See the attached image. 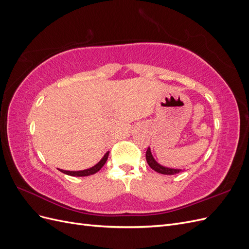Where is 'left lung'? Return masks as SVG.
<instances>
[{
    "instance_id": "1",
    "label": "left lung",
    "mask_w": 249,
    "mask_h": 249,
    "mask_svg": "<svg viewBox=\"0 0 249 249\" xmlns=\"http://www.w3.org/2000/svg\"><path fill=\"white\" fill-rule=\"evenodd\" d=\"M145 157H146V161H147V164L149 165V167L152 168V169H154L155 171H157L158 173H162V175H177V173H179L180 171H182V169L165 167V166H163V165L158 163L155 160V158L153 157L152 150H150L149 147L146 150Z\"/></svg>"
}]
</instances>
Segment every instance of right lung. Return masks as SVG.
Returning a JSON list of instances; mask_svg holds the SVG:
<instances>
[{
  "instance_id": "right-lung-1",
  "label": "right lung",
  "mask_w": 249,
  "mask_h": 249,
  "mask_svg": "<svg viewBox=\"0 0 249 249\" xmlns=\"http://www.w3.org/2000/svg\"><path fill=\"white\" fill-rule=\"evenodd\" d=\"M108 156H109V152L105 154V156L102 158L99 163H96L94 166L90 167L88 169L78 170V171H70V170H63V169H59V170L63 172V173H65V175H69V176H71V177H88V176H91V175H94V173H96L104 166L105 163L107 162Z\"/></svg>"
}]
</instances>
